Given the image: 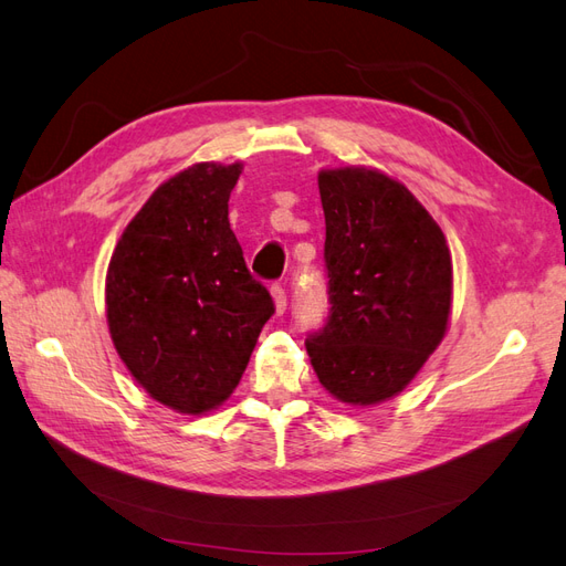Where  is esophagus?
Instances as JSON below:
<instances>
[{
  "label": "esophagus",
  "instance_id": "34e87169",
  "mask_svg": "<svg viewBox=\"0 0 566 566\" xmlns=\"http://www.w3.org/2000/svg\"><path fill=\"white\" fill-rule=\"evenodd\" d=\"M271 297H273V310H276V314L281 316V314L285 312V306H287L285 290L279 287V285H273V287H271Z\"/></svg>",
  "mask_w": 566,
  "mask_h": 566
}]
</instances>
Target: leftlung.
I'll use <instances>...</instances> for the list:
<instances>
[{
	"mask_svg": "<svg viewBox=\"0 0 566 566\" xmlns=\"http://www.w3.org/2000/svg\"><path fill=\"white\" fill-rule=\"evenodd\" d=\"M331 318L304 342L323 389L368 408L416 378L449 331L453 264L406 184L364 165L318 172Z\"/></svg>",
	"mask_w": 566,
	"mask_h": 566,
	"instance_id": "8db88e82",
	"label": "left lung"
}]
</instances>
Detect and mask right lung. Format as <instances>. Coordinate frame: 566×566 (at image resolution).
Listing matches in <instances>:
<instances>
[{
  "instance_id": "obj_1",
  "label": "right lung",
  "mask_w": 566,
  "mask_h": 566,
  "mask_svg": "<svg viewBox=\"0 0 566 566\" xmlns=\"http://www.w3.org/2000/svg\"><path fill=\"white\" fill-rule=\"evenodd\" d=\"M243 163H196L163 181L106 271L113 347L150 399L205 416L241 382L273 302L229 224Z\"/></svg>"
}]
</instances>
